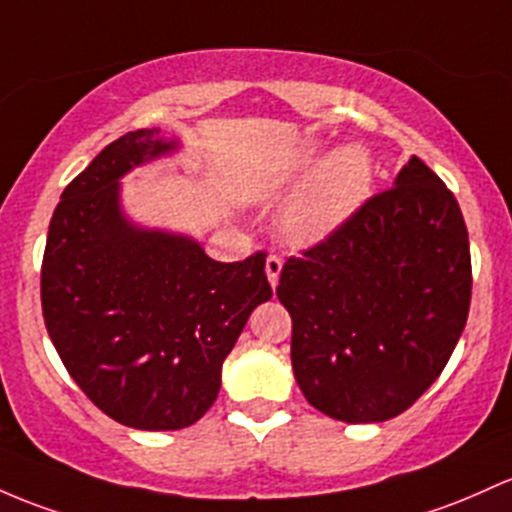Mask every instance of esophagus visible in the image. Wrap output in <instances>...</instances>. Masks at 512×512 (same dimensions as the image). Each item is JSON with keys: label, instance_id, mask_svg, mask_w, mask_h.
Returning a JSON list of instances; mask_svg holds the SVG:
<instances>
[{"label": "esophagus", "instance_id": "esophagus-1", "mask_svg": "<svg viewBox=\"0 0 512 512\" xmlns=\"http://www.w3.org/2000/svg\"><path fill=\"white\" fill-rule=\"evenodd\" d=\"M265 272H267L269 284H272V289H277L279 274H282V260H279L277 255H269L267 262H265Z\"/></svg>", "mask_w": 512, "mask_h": 512}]
</instances>
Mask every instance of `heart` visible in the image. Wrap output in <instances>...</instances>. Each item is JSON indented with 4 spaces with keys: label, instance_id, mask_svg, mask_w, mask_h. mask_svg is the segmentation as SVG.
I'll list each match as a JSON object with an SVG mask.
<instances>
[{
    "label": "heart",
    "instance_id": "1",
    "mask_svg": "<svg viewBox=\"0 0 512 512\" xmlns=\"http://www.w3.org/2000/svg\"><path fill=\"white\" fill-rule=\"evenodd\" d=\"M325 150L320 140H301L267 184L269 194H279L302 182L279 213V228L294 245L333 238L372 196L374 160L364 145L345 143L328 155Z\"/></svg>",
    "mask_w": 512,
    "mask_h": 512
}]
</instances>
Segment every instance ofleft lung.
Returning a JSON list of instances; mask_svg holds the SVG:
<instances>
[{"label":"left lung","instance_id":"obj_1","mask_svg":"<svg viewBox=\"0 0 512 512\" xmlns=\"http://www.w3.org/2000/svg\"><path fill=\"white\" fill-rule=\"evenodd\" d=\"M277 296L306 401L342 423L396 418L440 376L469 316L457 199L413 155L340 233L286 260Z\"/></svg>","mask_w":512,"mask_h":512}]
</instances>
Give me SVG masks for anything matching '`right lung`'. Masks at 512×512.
<instances>
[{
    "label": "right lung",
    "mask_w": 512,
    "mask_h": 512,
    "mask_svg": "<svg viewBox=\"0 0 512 512\" xmlns=\"http://www.w3.org/2000/svg\"><path fill=\"white\" fill-rule=\"evenodd\" d=\"M179 150L160 128L106 145L65 187L43 255V318L65 369L136 430H182L209 411L247 318L272 299L262 252L216 262L192 235L123 209L121 179Z\"/></svg>",
    "instance_id": "obj_1"
}]
</instances>
